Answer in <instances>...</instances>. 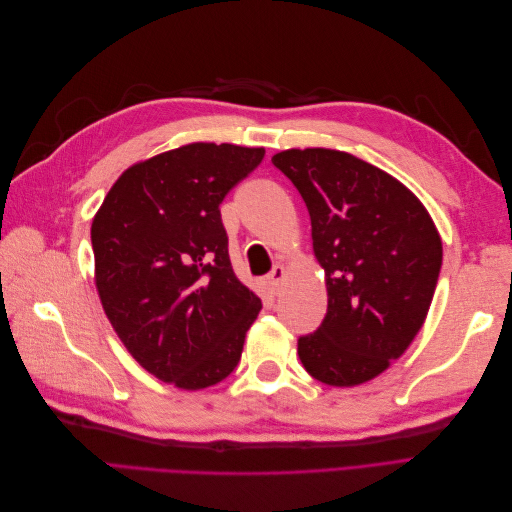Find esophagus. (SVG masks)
<instances>
[{
    "label": "esophagus",
    "mask_w": 512,
    "mask_h": 512,
    "mask_svg": "<svg viewBox=\"0 0 512 512\" xmlns=\"http://www.w3.org/2000/svg\"><path fill=\"white\" fill-rule=\"evenodd\" d=\"M284 275H286V271H284L282 265H275V267L271 269V273L267 275V282H269L273 294H280V286H282Z\"/></svg>",
    "instance_id": "34e87169"
}]
</instances>
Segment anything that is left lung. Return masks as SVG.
Here are the masks:
<instances>
[{
  "label": "left lung",
  "instance_id": "obj_1",
  "mask_svg": "<svg viewBox=\"0 0 512 512\" xmlns=\"http://www.w3.org/2000/svg\"><path fill=\"white\" fill-rule=\"evenodd\" d=\"M271 162L305 200L327 277V316L299 337L301 363L324 384H363L423 327L442 269L438 230L404 183L350 153L288 149Z\"/></svg>",
  "mask_w": 512,
  "mask_h": 512
}]
</instances>
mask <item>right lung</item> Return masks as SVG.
<instances>
[{
    "mask_svg": "<svg viewBox=\"0 0 512 512\" xmlns=\"http://www.w3.org/2000/svg\"><path fill=\"white\" fill-rule=\"evenodd\" d=\"M262 158L228 143L160 153L115 181L91 224L108 320L149 374L179 389L224 380L262 307L230 267L220 213Z\"/></svg>",
    "mask_w": 512,
    "mask_h": 512,
    "instance_id": "obj_1",
    "label": "right lung"
}]
</instances>
